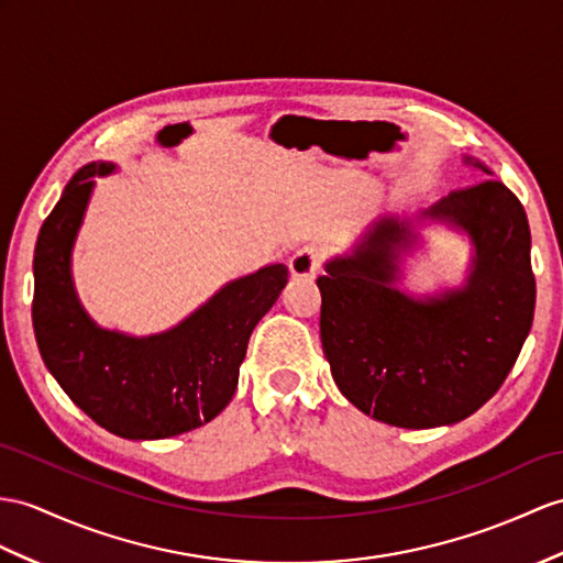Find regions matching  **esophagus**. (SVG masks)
Returning <instances> with one entry per match:
<instances>
[{
    "label": "esophagus",
    "mask_w": 563,
    "mask_h": 563,
    "mask_svg": "<svg viewBox=\"0 0 563 563\" xmlns=\"http://www.w3.org/2000/svg\"><path fill=\"white\" fill-rule=\"evenodd\" d=\"M324 263V249L322 245L308 243L303 249H298L291 260H289V269L294 277H312Z\"/></svg>",
    "instance_id": "obj_1"
}]
</instances>
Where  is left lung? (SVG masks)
Instances as JSON below:
<instances>
[{"label":"left lung","mask_w":563,"mask_h":563,"mask_svg":"<svg viewBox=\"0 0 563 563\" xmlns=\"http://www.w3.org/2000/svg\"><path fill=\"white\" fill-rule=\"evenodd\" d=\"M465 164L489 174L471 157ZM424 214L468 231L475 257L463 289L424 303L396 289L410 231L391 217L318 279L322 351L336 387L365 416L408 430L454 424L499 391L538 294L526 210L497 178L451 190Z\"/></svg>","instance_id":"left-lung-1"}]
</instances>
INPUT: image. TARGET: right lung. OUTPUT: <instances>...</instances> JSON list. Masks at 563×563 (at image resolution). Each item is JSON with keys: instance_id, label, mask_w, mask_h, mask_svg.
<instances>
[{"instance_id": "obj_1", "label": "right lung", "mask_w": 563, "mask_h": 563, "mask_svg": "<svg viewBox=\"0 0 563 563\" xmlns=\"http://www.w3.org/2000/svg\"><path fill=\"white\" fill-rule=\"evenodd\" d=\"M112 164L80 169L35 243L33 329L59 387L88 418L123 440H164L210 422L239 385L255 324L279 298L289 267L269 265L227 284L188 320L155 336L95 324L71 284V249L92 190Z\"/></svg>"}]
</instances>
